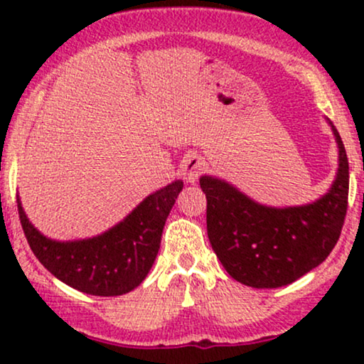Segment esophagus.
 Here are the masks:
<instances>
[{"instance_id":"obj_1","label":"esophagus","mask_w":364,"mask_h":364,"mask_svg":"<svg viewBox=\"0 0 364 364\" xmlns=\"http://www.w3.org/2000/svg\"><path fill=\"white\" fill-rule=\"evenodd\" d=\"M203 169H205V162L198 156H190L183 162V174H185L188 183H195L196 179L202 176Z\"/></svg>"}]
</instances>
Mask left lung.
Instances as JSON below:
<instances>
[{
  "mask_svg": "<svg viewBox=\"0 0 364 364\" xmlns=\"http://www.w3.org/2000/svg\"><path fill=\"white\" fill-rule=\"evenodd\" d=\"M339 171L327 195L301 207L260 205L220 179L202 176L207 232L228 274L245 286L274 289L318 267L339 241L349 195V162L339 132Z\"/></svg>",
  "mask_w": 364,
  "mask_h": 364,
  "instance_id": "1",
  "label": "left lung"
}]
</instances>
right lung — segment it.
Returning a JSON list of instances; mask_svg holds the SVG:
<instances>
[{
	"label": "right lung",
	"instance_id": "add662e5",
	"mask_svg": "<svg viewBox=\"0 0 364 364\" xmlns=\"http://www.w3.org/2000/svg\"><path fill=\"white\" fill-rule=\"evenodd\" d=\"M181 190L183 181L171 183L104 235L68 243L41 235L28 223L18 196L16 203L28 246L54 277L87 294L121 296L140 286L152 269L166 219Z\"/></svg>",
	"mask_w": 364,
	"mask_h": 364
}]
</instances>
